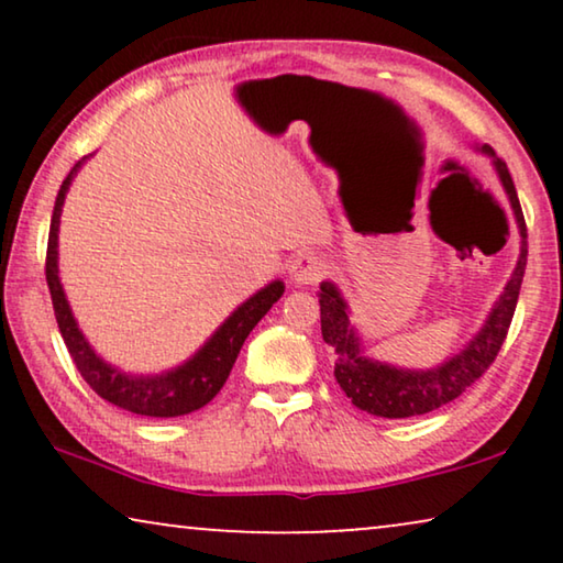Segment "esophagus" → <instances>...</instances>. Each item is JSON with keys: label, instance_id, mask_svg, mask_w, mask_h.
I'll return each instance as SVG.
<instances>
[{"label": "esophagus", "instance_id": "esophagus-1", "mask_svg": "<svg viewBox=\"0 0 563 563\" xmlns=\"http://www.w3.org/2000/svg\"><path fill=\"white\" fill-rule=\"evenodd\" d=\"M291 279L297 284H318L325 276V261L314 253H299L289 266Z\"/></svg>", "mask_w": 563, "mask_h": 563}]
</instances>
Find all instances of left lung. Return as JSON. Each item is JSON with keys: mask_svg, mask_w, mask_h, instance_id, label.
Returning a JSON list of instances; mask_svg holds the SVG:
<instances>
[{"mask_svg": "<svg viewBox=\"0 0 563 563\" xmlns=\"http://www.w3.org/2000/svg\"><path fill=\"white\" fill-rule=\"evenodd\" d=\"M489 156H495L492 148L484 145ZM495 168L503 179V187L510 197V205L518 218L522 245L518 266L507 282V287L499 297V302L492 310L487 325L482 333L466 345L464 351L445 361L443 366L433 372H402V368H391L376 361L361 356L358 338L349 328V314H345V302L338 295L333 284H322L320 287V328L325 343L335 349V379L358 410H366L376 418H415V415L433 412L438 407L453 402V399L464 395L487 368L495 364L499 349H503L507 330H510L515 305H518L522 274L528 264V230L526 218H522L518 191H515L512 176L507 172L503 158H495Z\"/></svg>", "mask_w": 563, "mask_h": 563, "instance_id": "left-lung-1", "label": "left lung"}]
</instances>
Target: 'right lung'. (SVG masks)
I'll return each mask as SVG.
<instances>
[{
	"label": "right lung",
	"instance_id": "1",
	"mask_svg": "<svg viewBox=\"0 0 563 563\" xmlns=\"http://www.w3.org/2000/svg\"><path fill=\"white\" fill-rule=\"evenodd\" d=\"M76 164L71 174L66 176L60 184L56 207H53L51 218V233H48V251H45V282H48L51 299H53V312H56V322L68 353H71L76 368L84 376V382L97 391L99 397L112 402L114 407L133 415H145V418H179V415H189L205 407L210 399L222 389V384L228 382L230 368H233L238 353H241L245 338L253 328L258 325V320L272 310V305L284 295V284L274 282L266 289H261L258 295H253L249 302H243L230 318L222 322V328L210 338V343L197 353L195 358L176 368V372L161 374V376H125L118 368L104 364L95 351L89 349V343L84 341V335L76 328V320L68 302L64 297L58 282V220H60V207H64V197L71 184Z\"/></svg>",
	"mask_w": 563,
	"mask_h": 563
}]
</instances>
